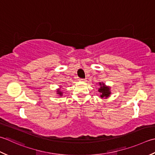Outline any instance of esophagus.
Masks as SVG:
<instances>
[{
  "instance_id": "obj_1",
  "label": "esophagus",
  "mask_w": 155,
  "mask_h": 155,
  "mask_svg": "<svg viewBox=\"0 0 155 155\" xmlns=\"http://www.w3.org/2000/svg\"><path fill=\"white\" fill-rule=\"evenodd\" d=\"M78 80H79L80 81H86V79H84V78H79Z\"/></svg>"
}]
</instances>
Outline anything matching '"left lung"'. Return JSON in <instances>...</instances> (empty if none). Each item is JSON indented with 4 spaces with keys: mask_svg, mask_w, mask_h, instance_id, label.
I'll use <instances>...</instances> for the list:
<instances>
[{
    "mask_svg": "<svg viewBox=\"0 0 155 155\" xmlns=\"http://www.w3.org/2000/svg\"><path fill=\"white\" fill-rule=\"evenodd\" d=\"M98 84L99 85L98 91L100 93V97H101V98H108L111 94V87L110 86L105 85V83H103V82L102 83L99 82Z\"/></svg>",
    "mask_w": 155,
    "mask_h": 155,
    "instance_id": "8db88e82",
    "label": "left lung"
}]
</instances>
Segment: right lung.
Returning <instances> with one entry per match:
<instances>
[{
  "mask_svg": "<svg viewBox=\"0 0 155 155\" xmlns=\"http://www.w3.org/2000/svg\"><path fill=\"white\" fill-rule=\"evenodd\" d=\"M62 87L61 86H60L59 88H58V89H56V93L58 94V96L59 97H62V95H63V92L62 91H61V89H62Z\"/></svg>",
  "mask_w": 155,
  "mask_h": 155,
  "instance_id": "right-lung-1",
  "label": "right lung"
}]
</instances>
